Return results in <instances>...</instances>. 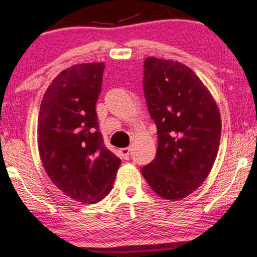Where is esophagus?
<instances>
[{"label":"esophagus","mask_w":257,"mask_h":257,"mask_svg":"<svg viewBox=\"0 0 257 257\" xmlns=\"http://www.w3.org/2000/svg\"><path fill=\"white\" fill-rule=\"evenodd\" d=\"M120 156H122L123 159H129V157H131V147L120 149Z\"/></svg>","instance_id":"obj_1"}]
</instances>
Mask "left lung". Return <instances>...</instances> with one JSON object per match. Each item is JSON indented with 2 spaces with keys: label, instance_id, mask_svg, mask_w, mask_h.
<instances>
[{
  "label": "left lung",
  "instance_id": "1",
  "mask_svg": "<svg viewBox=\"0 0 257 257\" xmlns=\"http://www.w3.org/2000/svg\"><path fill=\"white\" fill-rule=\"evenodd\" d=\"M144 67V91L158 146L141 174L159 197L180 200L204 182L214 166L220 112L210 91L186 65L151 57Z\"/></svg>",
  "mask_w": 257,
  "mask_h": 257
}]
</instances>
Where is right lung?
<instances>
[{"label":"right lung","mask_w":257,"mask_h":257,"mask_svg":"<svg viewBox=\"0 0 257 257\" xmlns=\"http://www.w3.org/2000/svg\"><path fill=\"white\" fill-rule=\"evenodd\" d=\"M104 63L73 65L53 79L38 114L41 161L61 192L94 204L107 196L120 159L104 144L96 116Z\"/></svg>","instance_id":"add662e5"}]
</instances>
